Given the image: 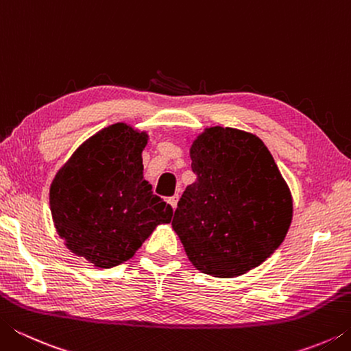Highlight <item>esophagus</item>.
Returning a JSON list of instances; mask_svg holds the SVG:
<instances>
[{
	"mask_svg": "<svg viewBox=\"0 0 351 351\" xmlns=\"http://www.w3.org/2000/svg\"><path fill=\"white\" fill-rule=\"evenodd\" d=\"M178 199H180V195H173V197H170L167 201L169 204L173 207V209H176V204H178Z\"/></svg>",
	"mask_w": 351,
	"mask_h": 351,
	"instance_id": "34e87169",
	"label": "esophagus"
}]
</instances>
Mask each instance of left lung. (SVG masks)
<instances>
[{"label": "left lung", "instance_id": "1", "mask_svg": "<svg viewBox=\"0 0 351 351\" xmlns=\"http://www.w3.org/2000/svg\"><path fill=\"white\" fill-rule=\"evenodd\" d=\"M190 158L197 181L171 221L189 260L219 278L257 268L282 245L293 218L272 154L255 134L210 127L193 141Z\"/></svg>", "mask_w": 351, "mask_h": 351}]
</instances>
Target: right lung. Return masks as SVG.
<instances>
[{"label": "right lung", "mask_w": 351, "mask_h": 351, "mask_svg": "<svg viewBox=\"0 0 351 351\" xmlns=\"http://www.w3.org/2000/svg\"><path fill=\"white\" fill-rule=\"evenodd\" d=\"M147 133L114 123L77 148L51 184L49 204L58 235L79 257L112 268L133 257L173 209L144 180Z\"/></svg>", "instance_id": "1"}]
</instances>
